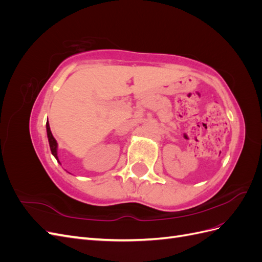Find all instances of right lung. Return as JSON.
<instances>
[{
  "label": "right lung",
  "instance_id": "obj_1",
  "mask_svg": "<svg viewBox=\"0 0 262 262\" xmlns=\"http://www.w3.org/2000/svg\"><path fill=\"white\" fill-rule=\"evenodd\" d=\"M46 126H47V137H48V141H49V145H50L51 153H52V155L55 157V160L58 161V163H60L59 157H58V143H57V141H55V139H54L53 136H52L51 130H50L49 122H47Z\"/></svg>",
  "mask_w": 262,
  "mask_h": 262
}]
</instances>
